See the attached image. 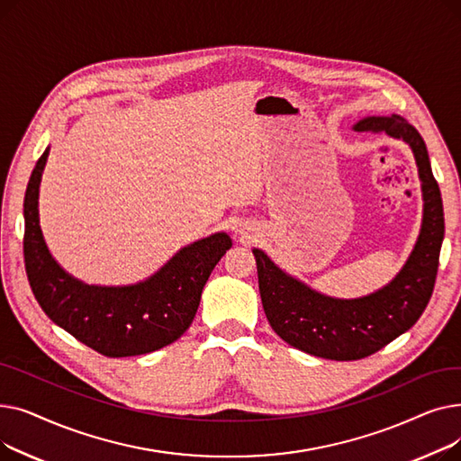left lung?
Returning <instances> with one entry per match:
<instances>
[{
  "instance_id": "8db88e82",
  "label": "left lung",
  "mask_w": 461,
  "mask_h": 461,
  "mask_svg": "<svg viewBox=\"0 0 461 461\" xmlns=\"http://www.w3.org/2000/svg\"><path fill=\"white\" fill-rule=\"evenodd\" d=\"M353 131L384 132L405 141L419 167L422 224L400 273L370 295L336 299L287 275L263 250H252L261 304L273 330L289 346L330 360L365 358L417 323L433 292L445 237L441 192L419 131L396 113L368 115Z\"/></svg>"
}]
</instances>
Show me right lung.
Wrapping results in <instances>:
<instances>
[{"mask_svg": "<svg viewBox=\"0 0 461 461\" xmlns=\"http://www.w3.org/2000/svg\"><path fill=\"white\" fill-rule=\"evenodd\" d=\"M50 148L37 160L23 198V259L32 292L56 325L106 357H134L176 342L196 316L203 285L231 249L218 231L177 250L162 267L129 285H95L68 275L46 247L39 188Z\"/></svg>", "mask_w": 461, "mask_h": 461, "instance_id": "right-lung-1", "label": "right lung"}]
</instances>
